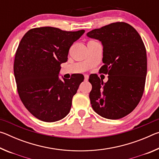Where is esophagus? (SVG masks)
Returning a JSON list of instances; mask_svg holds the SVG:
<instances>
[{
  "mask_svg": "<svg viewBox=\"0 0 159 159\" xmlns=\"http://www.w3.org/2000/svg\"><path fill=\"white\" fill-rule=\"evenodd\" d=\"M84 78H85V81H88V79H89V76H88V75H87V74H85L84 75Z\"/></svg>",
  "mask_w": 159,
  "mask_h": 159,
  "instance_id": "esophagus-1",
  "label": "esophagus"
}]
</instances>
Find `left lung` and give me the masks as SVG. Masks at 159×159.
<instances>
[{"instance_id": "obj_1", "label": "left lung", "mask_w": 159, "mask_h": 159, "mask_svg": "<svg viewBox=\"0 0 159 159\" xmlns=\"http://www.w3.org/2000/svg\"><path fill=\"white\" fill-rule=\"evenodd\" d=\"M87 36L103 46V65L99 73L108 74L104 83L91 74L89 98L97 114L119 119L138 106L143 95L147 71L146 48L138 32L125 22H116L93 29Z\"/></svg>"}]
</instances>
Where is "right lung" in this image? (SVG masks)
<instances>
[{
	"mask_svg": "<svg viewBox=\"0 0 159 159\" xmlns=\"http://www.w3.org/2000/svg\"><path fill=\"white\" fill-rule=\"evenodd\" d=\"M85 30L66 31L45 26L30 29L19 44L14 74L21 102L31 114L45 122H55L69 114L82 74L60 79L61 64L68 60L70 47Z\"/></svg>",
	"mask_w": 159,
	"mask_h": 159,
	"instance_id": "1",
	"label": "right lung"
}]
</instances>
